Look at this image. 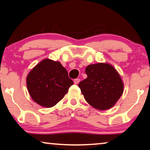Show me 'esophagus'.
Instances as JSON below:
<instances>
[{"label": "esophagus", "mask_w": 150, "mask_h": 150, "mask_svg": "<svg viewBox=\"0 0 150 150\" xmlns=\"http://www.w3.org/2000/svg\"><path fill=\"white\" fill-rule=\"evenodd\" d=\"M80 80L79 79V78H76V79H74V82L75 84H77L80 82Z\"/></svg>", "instance_id": "1"}]
</instances>
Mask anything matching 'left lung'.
Returning <instances> with one entry per match:
<instances>
[{"label":"left lung","instance_id":"8db88e82","mask_svg":"<svg viewBox=\"0 0 150 150\" xmlns=\"http://www.w3.org/2000/svg\"><path fill=\"white\" fill-rule=\"evenodd\" d=\"M87 78L78 86L85 100L98 110L110 109L121 97L123 84L117 70L109 64L98 63L86 67Z\"/></svg>","mask_w":150,"mask_h":150}]
</instances>
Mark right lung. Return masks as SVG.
Here are the masks:
<instances>
[{
	"label": "right lung",
	"mask_w": 150,
	"mask_h": 150,
	"mask_svg": "<svg viewBox=\"0 0 150 150\" xmlns=\"http://www.w3.org/2000/svg\"><path fill=\"white\" fill-rule=\"evenodd\" d=\"M73 84L60 62L49 59L38 64L27 77L30 96L38 104L45 107L56 105Z\"/></svg>",
	"instance_id": "right-lung-1"
}]
</instances>
